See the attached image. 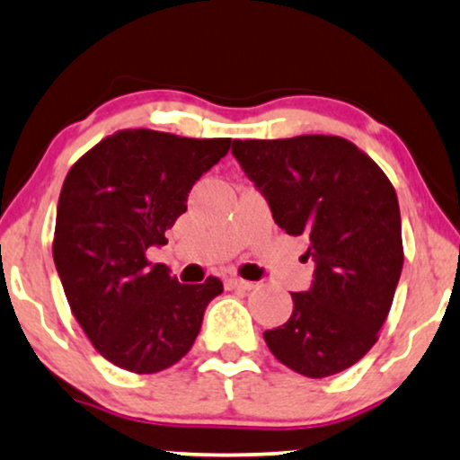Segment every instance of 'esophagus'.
<instances>
[{
	"instance_id": "esophagus-1",
	"label": "esophagus",
	"mask_w": 460,
	"mask_h": 460,
	"mask_svg": "<svg viewBox=\"0 0 460 460\" xmlns=\"http://www.w3.org/2000/svg\"><path fill=\"white\" fill-rule=\"evenodd\" d=\"M225 287L231 288V290H252L254 288V282L242 280V278H226Z\"/></svg>"
}]
</instances>
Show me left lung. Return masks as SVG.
Instances as JSON below:
<instances>
[{
	"mask_svg": "<svg viewBox=\"0 0 460 460\" xmlns=\"http://www.w3.org/2000/svg\"><path fill=\"white\" fill-rule=\"evenodd\" d=\"M234 156L273 220L307 240L316 263L293 314L265 331L273 357L307 377L352 367L377 341L403 267L397 193L377 163L340 136L235 139Z\"/></svg>",
	"mask_w": 460,
	"mask_h": 460,
	"instance_id": "8db88e82",
	"label": "left lung"
}]
</instances>
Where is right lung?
<instances>
[{"label": "right lung", "instance_id": "1", "mask_svg": "<svg viewBox=\"0 0 460 460\" xmlns=\"http://www.w3.org/2000/svg\"><path fill=\"white\" fill-rule=\"evenodd\" d=\"M231 137L193 139L120 129L74 163L57 206L52 259L67 304L95 350L116 367L156 374L190 350L218 278L180 284L146 250L187 212L203 172Z\"/></svg>", "mask_w": 460, "mask_h": 460}]
</instances>
